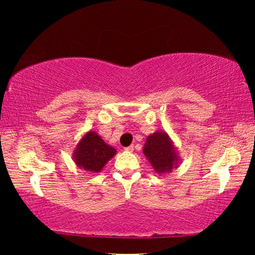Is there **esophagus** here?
Returning a JSON list of instances; mask_svg holds the SVG:
<instances>
[{"label": "esophagus", "mask_w": 255, "mask_h": 255, "mask_svg": "<svg viewBox=\"0 0 255 255\" xmlns=\"http://www.w3.org/2000/svg\"><path fill=\"white\" fill-rule=\"evenodd\" d=\"M125 150H126V152H132V150H133V145L128 146V147L125 148Z\"/></svg>", "instance_id": "34e87169"}]
</instances>
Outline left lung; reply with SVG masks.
<instances>
[{"label":"left lung","mask_w":255,"mask_h":255,"mask_svg":"<svg viewBox=\"0 0 255 255\" xmlns=\"http://www.w3.org/2000/svg\"><path fill=\"white\" fill-rule=\"evenodd\" d=\"M143 153L148 159L154 171L158 174L170 173L181 162L178 148L169 133L163 130L155 131L147 136Z\"/></svg>","instance_id":"8db88e82"}]
</instances>
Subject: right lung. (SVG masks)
<instances>
[{
    "label": "right lung",
    "instance_id": "right-lung-1",
    "mask_svg": "<svg viewBox=\"0 0 255 255\" xmlns=\"http://www.w3.org/2000/svg\"><path fill=\"white\" fill-rule=\"evenodd\" d=\"M117 149L108 145L96 131L85 132L73 153V161L80 169L90 173H100L115 156Z\"/></svg>",
    "mask_w": 255,
    "mask_h": 255
}]
</instances>
